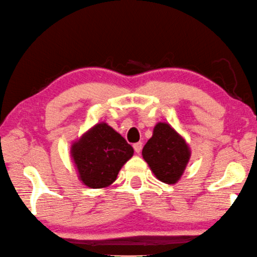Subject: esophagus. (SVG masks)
Segmentation results:
<instances>
[{
    "label": "esophagus",
    "instance_id": "esophagus-1",
    "mask_svg": "<svg viewBox=\"0 0 257 257\" xmlns=\"http://www.w3.org/2000/svg\"><path fill=\"white\" fill-rule=\"evenodd\" d=\"M133 148H134V150H136V153L139 154L142 149V142H137V144H134Z\"/></svg>",
    "mask_w": 257,
    "mask_h": 257
}]
</instances>
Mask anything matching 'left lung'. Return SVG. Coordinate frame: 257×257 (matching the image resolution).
Wrapping results in <instances>:
<instances>
[{"label": "left lung", "mask_w": 257, "mask_h": 257, "mask_svg": "<svg viewBox=\"0 0 257 257\" xmlns=\"http://www.w3.org/2000/svg\"><path fill=\"white\" fill-rule=\"evenodd\" d=\"M190 148L184 139L167 123H158L142 149V156L156 178L174 184L182 176L190 159Z\"/></svg>", "instance_id": "obj_1"}]
</instances>
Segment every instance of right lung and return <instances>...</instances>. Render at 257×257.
<instances>
[{
    "instance_id": "1",
    "label": "right lung",
    "mask_w": 257,
    "mask_h": 257,
    "mask_svg": "<svg viewBox=\"0 0 257 257\" xmlns=\"http://www.w3.org/2000/svg\"><path fill=\"white\" fill-rule=\"evenodd\" d=\"M133 153L132 146L103 121L84 133L70 149L79 180L92 189L110 186Z\"/></svg>"
}]
</instances>
